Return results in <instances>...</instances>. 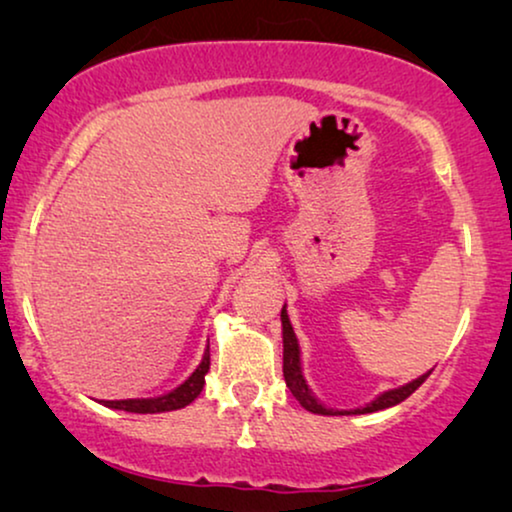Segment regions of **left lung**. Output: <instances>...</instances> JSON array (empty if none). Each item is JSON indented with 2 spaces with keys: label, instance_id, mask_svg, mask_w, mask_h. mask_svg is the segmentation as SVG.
I'll list each match as a JSON object with an SVG mask.
<instances>
[{
  "label": "left lung",
  "instance_id": "1",
  "mask_svg": "<svg viewBox=\"0 0 512 512\" xmlns=\"http://www.w3.org/2000/svg\"><path fill=\"white\" fill-rule=\"evenodd\" d=\"M282 333H284V380H286V387L291 389V394L296 396V401L303 405L305 410L314 412V415H366V412H377V410L391 408V405H398L401 401H405V398H408L410 394H415V391L424 384L426 377L431 375V370H429V373L422 375V377H417V380H412L410 384H405V387L384 391L382 396H377L373 403L366 405V408L345 410V412L331 410V408H324V405H321L317 398L312 396V391L307 389L303 370H300L298 340H296V333H293V328H291L289 314H286V305L282 307Z\"/></svg>",
  "mask_w": 512,
  "mask_h": 512
}]
</instances>
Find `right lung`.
<instances>
[{
  "label": "right lung",
  "instance_id": "obj_1",
  "mask_svg": "<svg viewBox=\"0 0 512 512\" xmlns=\"http://www.w3.org/2000/svg\"><path fill=\"white\" fill-rule=\"evenodd\" d=\"M209 370V349L202 356V363L195 368V373L188 377L184 384H179L177 389L170 394L158 396V398H128V401H102L107 408L125 410V412H139V415H153V412H170L186 408L188 403H193L200 396L202 387H205V375Z\"/></svg>",
  "mask_w": 512,
  "mask_h": 512
}]
</instances>
